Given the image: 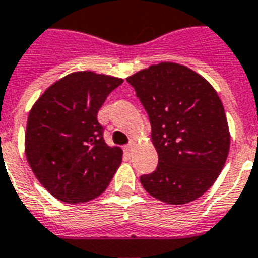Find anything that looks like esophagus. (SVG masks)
<instances>
[{
	"mask_svg": "<svg viewBox=\"0 0 258 258\" xmlns=\"http://www.w3.org/2000/svg\"><path fill=\"white\" fill-rule=\"evenodd\" d=\"M132 149H133V143L127 144L126 147H125V152H127V153H131Z\"/></svg>",
	"mask_w": 258,
	"mask_h": 258,
	"instance_id": "obj_1",
	"label": "esophagus"
}]
</instances>
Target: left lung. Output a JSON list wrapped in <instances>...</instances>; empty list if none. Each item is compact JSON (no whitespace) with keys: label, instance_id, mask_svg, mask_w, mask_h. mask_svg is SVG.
Returning a JSON list of instances; mask_svg holds the SVG:
<instances>
[{"label":"left lung","instance_id":"left-lung-1","mask_svg":"<svg viewBox=\"0 0 258 258\" xmlns=\"http://www.w3.org/2000/svg\"><path fill=\"white\" fill-rule=\"evenodd\" d=\"M145 107L156 171L140 177L149 195L185 205L214 184L226 163L230 132L221 98L205 78L183 64L161 61L126 78Z\"/></svg>","mask_w":258,"mask_h":258}]
</instances>
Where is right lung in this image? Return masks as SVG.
<instances>
[{"label":"right lung","instance_id":"add662e5","mask_svg":"<svg viewBox=\"0 0 258 258\" xmlns=\"http://www.w3.org/2000/svg\"><path fill=\"white\" fill-rule=\"evenodd\" d=\"M123 79L78 71L49 86L33 103L25 131L28 164L52 197L77 205L99 197L122 161L109 147L97 113Z\"/></svg>","mask_w":258,"mask_h":258}]
</instances>
